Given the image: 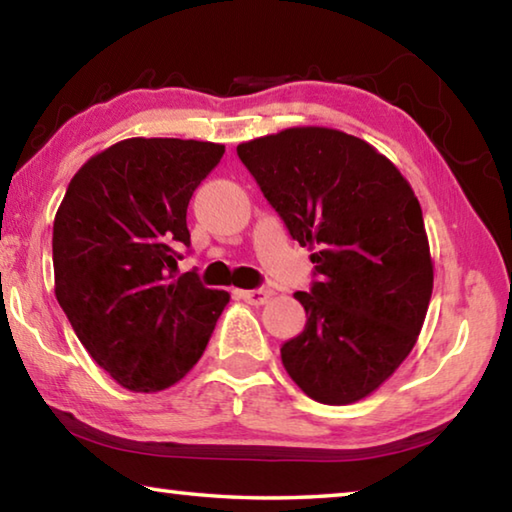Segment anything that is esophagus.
Instances as JSON below:
<instances>
[{"instance_id":"1","label":"esophagus","mask_w":512,"mask_h":512,"mask_svg":"<svg viewBox=\"0 0 512 512\" xmlns=\"http://www.w3.org/2000/svg\"><path fill=\"white\" fill-rule=\"evenodd\" d=\"M240 299H245L247 304H254V306H263L267 299H270V290H263V288H256V290H240L238 292Z\"/></svg>"}]
</instances>
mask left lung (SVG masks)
<instances>
[{
	"instance_id": "8db88e82",
	"label": "left lung",
	"mask_w": 512,
	"mask_h": 512,
	"mask_svg": "<svg viewBox=\"0 0 512 512\" xmlns=\"http://www.w3.org/2000/svg\"><path fill=\"white\" fill-rule=\"evenodd\" d=\"M238 156L301 247L315 249L306 326L281 347L290 379L329 406L354 404L404 363L433 292L424 217L410 183L370 142L292 127Z\"/></svg>"
}]
</instances>
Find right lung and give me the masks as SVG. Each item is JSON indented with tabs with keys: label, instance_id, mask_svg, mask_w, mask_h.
<instances>
[{
	"label": "right lung",
	"instance_id": "right-lung-1",
	"mask_svg": "<svg viewBox=\"0 0 512 512\" xmlns=\"http://www.w3.org/2000/svg\"><path fill=\"white\" fill-rule=\"evenodd\" d=\"M224 145L129 138L74 174L54 217V292L92 360L131 392L181 381L211 340L229 292L174 279L190 247L192 192Z\"/></svg>",
	"mask_w": 512,
	"mask_h": 512
}]
</instances>
